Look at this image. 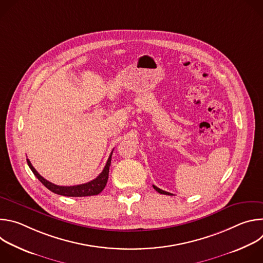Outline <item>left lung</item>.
<instances>
[{"label": "left lung", "mask_w": 263, "mask_h": 263, "mask_svg": "<svg viewBox=\"0 0 263 263\" xmlns=\"http://www.w3.org/2000/svg\"><path fill=\"white\" fill-rule=\"evenodd\" d=\"M153 187H154V190L156 191V192H158L159 194H161V195H167V196H172V194H170V193H167V192H164V191H162V190H160V189H158L157 186H155V185H153Z\"/></svg>", "instance_id": "obj_1"}]
</instances>
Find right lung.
I'll return each instance as SVG.
<instances>
[{"label":"right lung","instance_id":"1","mask_svg":"<svg viewBox=\"0 0 263 263\" xmlns=\"http://www.w3.org/2000/svg\"><path fill=\"white\" fill-rule=\"evenodd\" d=\"M114 151L111 152L109 155V158L106 162V165L102 173L92 181L80 184V185H73V186H59L54 183H51L50 181L46 180L44 177H42L37 171L33 167L31 164L30 160L27 159V163L33 174L36 176V178L39 179L48 190H50L52 193L60 195V196H65V197H88V196H96L99 195L104 189L107 184L108 181V176H109V167L111 164V156Z\"/></svg>","mask_w":263,"mask_h":263}]
</instances>
